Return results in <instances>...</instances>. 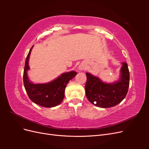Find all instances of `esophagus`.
I'll list each match as a JSON object with an SVG mask.
<instances>
[{
	"mask_svg": "<svg viewBox=\"0 0 149 149\" xmlns=\"http://www.w3.org/2000/svg\"><path fill=\"white\" fill-rule=\"evenodd\" d=\"M78 69L79 70H85V66L83 65H80L78 66Z\"/></svg>",
	"mask_w": 149,
	"mask_h": 149,
	"instance_id": "34e87169",
	"label": "esophagus"
}]
</instances>
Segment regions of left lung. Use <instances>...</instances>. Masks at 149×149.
I'll return each instance as SVG.
<instances>
[{
	"mask_svg": "<svg viewBox=\"0 0 149 149\" xmlns=\"http://www.w3.org/2000/svg\"><path fill=\"white\" fill-rule=\"evenodd\" d=\"M119 79L113 83L102 82L98 77L86 73V96L93 104L102 108L116 106L127 95L129 86V71L127 64L123 63Z\"/></svg>",
	"mask_w": 149,
	"mask_h": 149,
	"instance_id": "8db88e82",
	"label": "left lung"
}]
</instances>
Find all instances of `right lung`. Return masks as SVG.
<instances>
[{"label": "right lung", "instance_id": "right-lung-1", "mask_svg": "<svg viewBox=\"0 0 149 149\" xmlns=\"http://www.w3.org/2000/svg\"><path fill=\"white\" fill-rule=\"evenodd\" d=\"M33 47L29 51L25 63L24 84L26 92L30 100L39 106L45 107L56 106L63 100L66 84L77 74V73L71 71L63 73L59 77L48 83L34 84L30 82L27 75V71L29 70V60Z\"/></svg>", "mask_w": 149, "mask_h": 149}]
</instances>
